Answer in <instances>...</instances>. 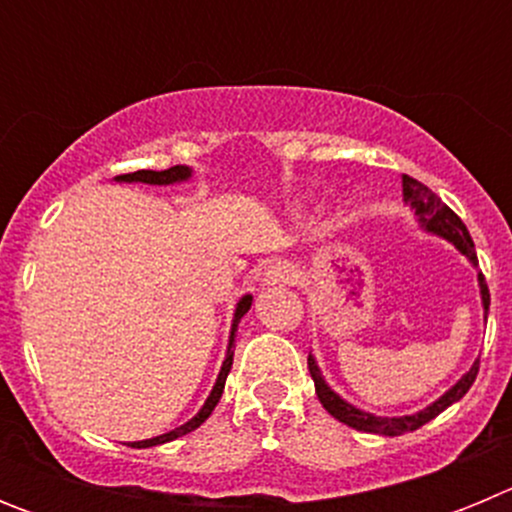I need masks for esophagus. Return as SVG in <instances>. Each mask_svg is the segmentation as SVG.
I'll list each match as a JSON object with an SVG mask.
<instances>
[{
	"label": "esophagus",
	"mask_w": 512,
	"mask_h": 512,
	"mask_svg": "<svg viewBox=\"0 0 512 512\" xmlns=\"http://www.w3.org/2000/svg\"><path fill=\"white\" fill-rule=\"evenodd\" d=\"M297 277L295 266H289L287 261H277L266 269V282L269 284H287Z\"/></svg>",
	"instance_id": "34e87169"
}]
</instances>
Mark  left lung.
<instances>
[{
  "label": "left lung",
  "mask_w": 512,
  "mask_h": 512,
  "mask_svg": "<svg viewBox=\"0 0 512 512\" xmlns=\"http://www.w3.org/2000/svg\"><path fill=\"white\" fill-rule=\"evenodd\" d=\"M402 194H405V202L413 207L420 225H423L425 230H431V233L441 235V238H446L449 243H454V246L459 248V251L472 261V264H477V251H474V241H472V235H469L467 225L461 223V217L456 215L449 205H443L441 197H438L436 192H431L425 184L415 182L413 176L405 174L402 176ZM479 292H482V305H485V318H487V312H490V289H487L485 277H482V274H479ZM307 369H310V377L312 382H315L318 400L323 402V408L328 410L333 418L351 425V428H356V431L379 433V436H402V433L418 431L420 425L433 420L438 413H443L449 405H454L456 400H461V397L467 395L469 387H472L474 379H477L479 361H474L472 369H469V372L464 374V377H461L459 382L446 392V395L438 397L433 405H428V408L420 410V413L415 415H402V418H379V415L364 413V410L348 405L346 400H341V397L330 390L328 384H325L323 374H320L318 364H315L312 356H307Z\"/></svg>",
  "instance_id": "left-lung-1"
}]
</instances>
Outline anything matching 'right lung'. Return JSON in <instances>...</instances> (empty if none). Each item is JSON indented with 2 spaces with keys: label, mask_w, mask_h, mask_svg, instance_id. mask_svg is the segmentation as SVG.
<instances>
[{
  "label": "right lung",
  "mask_w": 512,
  "mask_h": 512,
  "mask_svg": "<svg viewBox=\"0 0 512 512\" xmlns=\"http://www.w3.org/2000/svg\"><path fill=\"white\" fill-rule=\"evenodd\" d=\"M192 176V171H189V166H171V169L166 171H151V169H140V171H133V174H120L117 176V182H143V184H174V182H184V179H189ZM251 295L243 297L241 302H238V307H235V318H233V328H230V343H228V356H225L223 361V369H220V374H217V382L215 387H212L210 397H207V402L202 405V410L197 415H194L189 423L179 425V428H174V431L164 433V436H156V438H146V441H135L133 449H148V446H158V443H166V441H174V438L179 436H187V433H192L194 428H200L202 423H205L207 418H210V413L215 410V405L220 402V397H223V390H225V379H228V372L230 366H233V343H235V330H238V323H241V318L248 312V307H251Z\"/></svg>",
  "instance_id": "1"
}]
</instances>
